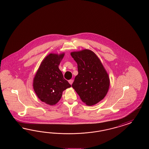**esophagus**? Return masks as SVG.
Returning a JSON list of instances; mask_svg holds the SVG:
<instances>
[{
	"label": "esophagus",
	"mask_w": 149,
	"mask_h": 149,
	"mask_svg": "<svg viewBox=\"0 0 149 149\" xmlns=\"http://www.w3.org/2000/svg\"><path fill=\"white\" fill-rule=\"evenodd\" d=\"M73 79H70V80L68 81V82H69V83H70V84H72V83H73Z\"/></svg>",
	"instance_id": "34e87169"
}]
</instances>
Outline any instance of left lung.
<instances>
[{
  "instance_id": "left-lung-1",
  "label": "left lung",
  "mask_w": 149,
  "mask_h": 149,
  "mask_svg": "<svg viewBox=\"0 0 149 149\" xmlns=\"http://www.w3.org/2000/svg\"><path fill=\"white\" fill-rule=\"evenodd\" d=\"M71 55L77 62L78 72L72 87L86 104L91 106L98 103L107 95L110 85L104 67L91 50L72 52Z\"/></svg>"
}]
</instances>
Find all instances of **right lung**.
<instances>
[{"label": "right lung", "instance_id": "obj_1", "mask_svg": "<svg viewBox=\"0 0 149 149\" xmlns=\"http://www.w3.org/2000/svg\"><path fill=\"white\" fill-rule=\"evenodd\" d=\"M64 55L62 53L47 56L33 78L35 93L42 102L50 105L56 104L61 99L63 91L71 87L58 68Z\"/></svg>", "mask_w": 149, "mask_h": 149}]
</instances>
